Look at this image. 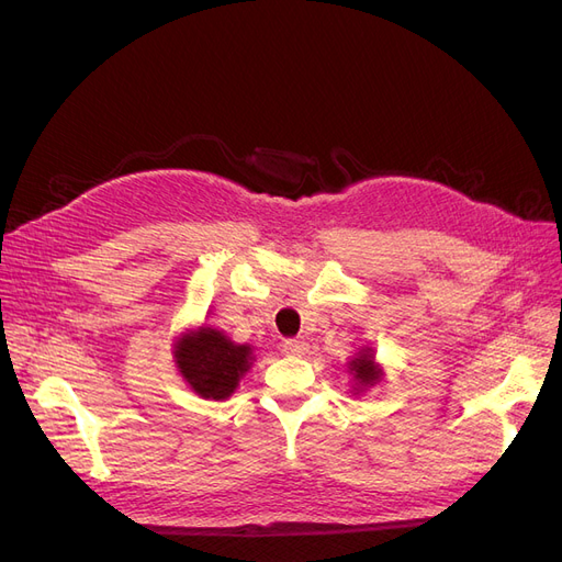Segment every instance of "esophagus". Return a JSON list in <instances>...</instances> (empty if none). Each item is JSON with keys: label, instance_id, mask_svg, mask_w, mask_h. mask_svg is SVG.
I'll return each mask as SVG.
<instances>
[{"label": "esophagus", "instance_id": "obj_1", "mask_svg": "<svg viewBox=\"0 0 562 562\" xmlns=\"http://www.w3.org/2000/svg\"><path fill=\"white\" fill-rule=\"evenodd\" d=\"M310 351V345L304 339H285L283 342V353L288 356H304Z\"/></svg>", "mask_w": 562, "mask_h": 562}]
</instances>
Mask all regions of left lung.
Masks as SVG:
<instances>
[{
	"label": "left lung",
	"instance_id": "left-lung-1",
	"mask_svg": "<svg viewBox=\"0 0 562 562\" xmlns=\"http://www.w3.org/2000/svg\"><path fill=\"white\" fill-rule=\"evenodd\" d=\"M347 372L353 380V384H351L353 396L363 394V391L380 384L382 378H384V370L375 361V349H372V347H361L359 351H356L353 359L347 363Z\"/></svg>",
	"mask_w": 562,
	"mask_h": 562
}]
</instances>
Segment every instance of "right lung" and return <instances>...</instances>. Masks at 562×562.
<instances>
[{"label":"right lung","mask_w":562,"mask_h":562,"mask_svg":"<svg viewBox=\"0 0 562 562\" xmlns=\"http://www.w3.org/2000/svg\"><path fill=\"white\" fill-rule=\"evenodd\" d=\"M173 361L196 396L227 401L252 368V347L236 345L213 326L190 328L176 337Z\"/></svg>","instance_id":"right-lung-1"}]
</instances>
